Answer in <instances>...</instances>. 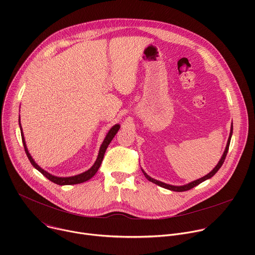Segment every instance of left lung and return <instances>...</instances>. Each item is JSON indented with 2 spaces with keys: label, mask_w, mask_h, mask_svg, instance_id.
Here are the masks:
<instances>
[{
  "label": "left lung",
  "mask_w": 255,
  "mask_h": 255,
  "mask_svg": "<svg viewBox=\"0 0 255 255\" xmlns=\"http://www.w3.org/2000/svg\"><path fill=\"white\" fill-rule=\"evenodd\" d=\"M232 133H233V125H231V130H230V134H229V138H228V141H227V145H226V148H225V151L220 159V161L218 162V164L213 168L212 171H210L207 175L199 178V179H196L194 181H192V183L190 184H187V185H184V186H171V185H168V184H164L162 183V181H159V180H156L154 178H152L151 176H149L146 172H145L143 169H142V172L143 174L145 175V177H146L149 181H151V183L161 187V188H164V189H167V190H170V191H173V192H185V191H189L191 189H193L194 187L200 185L201 183H203V181H205L206 179H209L211 178L218 170L220 169V167L222 166V164L224 163V160L226 158V155H227V152H228V149H229V145H230V140H231V136H232Z\"/></svg>",
  "instance_id": "obj_1"
}]
</instances>
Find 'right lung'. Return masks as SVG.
I'll return each instance as SVG.
<instances>
[{
	"label": "right lung",
	"mask_w": 255,
	"mask_h": 255,
	"mask_svg": "<svg viewBox=\"0 0 255 255\" xmlns=\"http://www.w3.org/2000/svg\"><path fill=\"white\" fill-rule=\"evenodd\" d=\"M19 125H20V130H21V136H22V141H23V145H24V148H25V152H26V155L28 157V159L30 160L31 164L37 169L38 171H40L45 177H47L50 181H52V183L56 184V185H59V186H65V185H77V184H82L84 183V181H87L89 180L90 178H92L96 172L98 171L102 161H103V158H104V155H105V152H106V149L108 147V145L110 144V142L112 141V139L115 137V135L117 134L118 130L120 129V125L119 124H116L114 125L110 131L108 132V134L106 135L101 147H100V151H99V154H98V157H97V160L95 161L94 165L88 169L87 171L83 172V173H80V174H77V175H74V176H67V177H59V176H55V175H52L50 174L49 172L45 171L44 169H42L37 163H36L34 161V159L32 158V156L30 155L28 149H27V146H26V142H25V139H24V135H23V131H22V127H21V123H20V118H19Z\"/></svg>",
	"instance_id": "right-lung-1"
}]
</instances>
